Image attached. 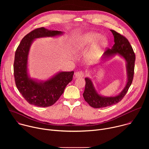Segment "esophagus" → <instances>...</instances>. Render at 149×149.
<instances>
[{
	"mask_svg": "<svg viewBox=\"0 0 149 149\" xmlns=\"http://www.w3.org/2000/svg\"><path fill=\"white\" fill-rule=\"evenodd\" d=\"M75 76L77 78H82L85 76V72L83 71H78L75 74Z\"/></svg>",
	"mask_w": 149,
	"mask_h": 149,
	"instance_id": "34e87169",
	"label": "esophagus"
}]
</instances>
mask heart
Listing matches in <instances>:
<instances>
[{"instance_id": "heart-1", "label": "heart", "mask_w": 149, "mask_h": 149, "mask_svg": "<svg viewBox=\"0 0 149 149\" xmlns=\"http://www.w3.org/2000/svg\"><path fill=\"white\" fill-rule=\"evenodd\" d=\"M101 35L97 32H90L81 36L77 40V47L78 49H82L91 46L98 40L97 43L92 48L88 54L90 59L97 58L102 49L107 44V40L105 37H101Z\"/></svg>"}]
</instances>
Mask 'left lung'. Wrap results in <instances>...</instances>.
<instances>
[{"label":"left lung","mask_w":149,"mask_h":149,"mask_svg":"<svg viewBox=\"0 0 149 149\" xmlns=\"http://www.w3.org/2000/svg\"><path fill=\"white\" fill-rule=\"evenodd\" d=\"M113 33L114 38L115 44L111 49L107 48L104 54V58H110L117 54L123 56L127 62V71L128 79L125 88L122 92L116 97H104L99 95L95 91L92 81L88 78H85L86 80V87L83 93V97L86 101L95 109L108 107L118 103L124 98L129 90L133 82L134 63L136 59L135 54L132 47L125 36L117 32L114 30H110Z\"/></svg>","instance_id":"8db88e82"}]
</instances>
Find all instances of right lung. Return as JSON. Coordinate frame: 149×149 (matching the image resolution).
<instances>
[{
	"label": "right lung",
	"mask_w": 149,
	"mask_h": 149,
	"mask_svg": "<svg viewBox=\"0 0 149 149\" xmlns=\"http://www.w3.org/2000/svg\"><path fill=\"white\" fill-rule=\"evenodd\" d=\"M62 33L61 31H50L44 27L36 28L24 37L16 50L13 63L15 84L20 93L30 104L41 107L52 105L72 80L74 71L59 72L44 82H38L30 79L28 75V55L33 39Z\"/></svg>",
	"instance_id": "add662e5"
}]
</instances>
